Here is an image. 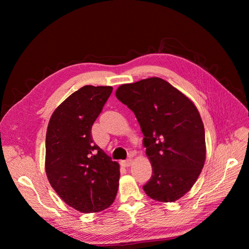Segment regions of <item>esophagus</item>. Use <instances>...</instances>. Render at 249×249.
<instances>
[{
	"label": "esophagus",
	"instance_id": "34e87169",
	"mask_svg": "<svg viewBox=\"0 0 249 249\" xmlns=\"http://www.w3.org/2000/svg\"><path fill=\"white\" fill-rule=\"evenodd\" d=\"M132 162H133L132 159H126V160L120 161V164H122V166H124V167H129V166H131Z\"/></svg>",
	"mask_w": 249,
	"mask_h": 249
}]
</instances>
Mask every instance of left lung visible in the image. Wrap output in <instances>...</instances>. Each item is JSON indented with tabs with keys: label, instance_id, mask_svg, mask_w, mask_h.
I'll return each instance as SVG.
<instances>
[{
	"label": "left lung",
	"instance_id": "8db88e82",
	"mask_svg": "<svg viewBox=\"0 0 249 249\" xmlns=\"http://www.w3.org/2000/svg\"><path fill=\"white\" fill-rule=\"evenodd\" d=\"M136 116L153 175L147 196L171 202L189 191L205 164V127L194 104L160 78L119 86L115 93Z\"/></svg>",
	"mask_w": 249,
	"mask_h": 249
}]
</instances>
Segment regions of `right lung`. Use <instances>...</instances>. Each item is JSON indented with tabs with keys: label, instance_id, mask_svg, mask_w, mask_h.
<instances>
[{
	"label": "right lung",
	"instance_id": "add662e5",
	"mask_svg": "<svg viewBox=\"0 0 249 249\" xmlns=\"http://www.w3.org/2000/svg\"><path fill=\"white\" fill-rule=\"evenodd\" d=\"M112 90L111 86L80 88L54 111L48 125L49 182L67 205L82 213L107 209L118 190L119 165L95 144L91 134Z\"/></svg>",
	"mask_w": 249,
	"mask_h": 249
}]
</instances>
